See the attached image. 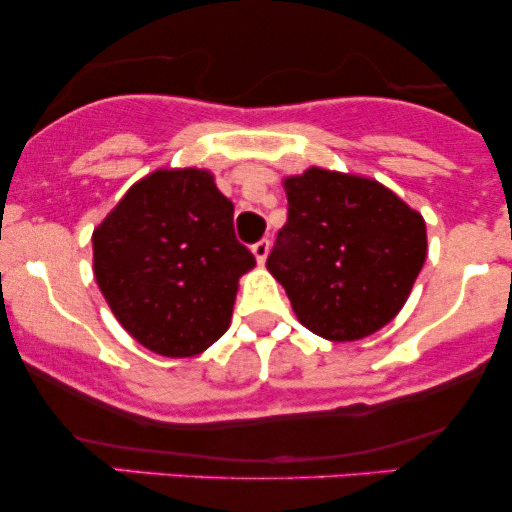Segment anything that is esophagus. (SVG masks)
<instances>
[{
	"instance_id": "34e87169",
	"label": "esophagus",
	"mask_w": 512,
	"mask_h": 512,
	"mask_svg": "<svg viewBox=\"0 0 512 512\" xmlns=\"http://www.w3.org/2000/svg\"><path fill=\"white\" fill-rule=\"evenodd\" d=\"M252 255H255V260L264 264V260H267L269 255V240H260V243L252 245Z\"/></svg>"
}]
</instances>
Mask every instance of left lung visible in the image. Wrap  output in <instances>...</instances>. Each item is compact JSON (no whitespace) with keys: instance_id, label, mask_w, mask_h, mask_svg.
<instances>
[{"instance_id":"8db88e82","label":"left lung","mask_w":512,"mask_h":512,"mask_svg":"<svg viewBox=\"0 0 512 512\" xmlns=\"http://www.w3.org/2000/svg\"><path fill=\"white\" fill-rule=\"evenodd\" d=\"M289 219L267 269L293 313L330 342L378 332L407 303L426 262L419 211L361 175L308 168L284 180Z\"/></svg>"}]
</instances>
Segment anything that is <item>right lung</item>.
<instances>
[{
    "label": "right lung",
    "instance_id": "add662e5",
    "mask_svg": "<svg viewBox=\"0 0 512 512\" xmlns=\"http://www.w3.org/2000/svg\"><path fill=\"white\" fill-rule=\"evenodd\" d=\"M255 257L233 231V202L199 168L134 182L93 231V274L110 310L149 351L197 356L231 325Z\"/></svg>",
    "mask_w": 512,
    "mask_h": 512
}]
</instances>
